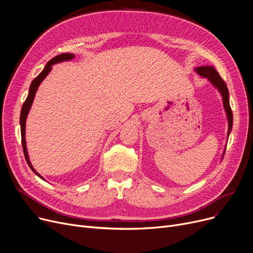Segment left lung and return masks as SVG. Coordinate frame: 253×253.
Here are the masks:
<instances>
[{
	"label": "left lung",
	"mask_w": 253,
	"mask_h": 253,
	"mask_svg": "<svg viewBox=\"0 0 253 253\" xmlns=\"http://www.w3.org/2000/svg\"><path fill=\"white\" fill-rule=\"evenodd\" d=\"M196 73L201 76L202 78H206L208 79V81L211 83V85L213 86L214 88H216L218 90V92L220 93V95L222 97V103H223V109L225 114H227V119H228V124H229V129H228V138L230 136V133L232 131V127H233V113L231 110V105H230V94H229V89L225 85L223 80L220 78L219 74L217 73V71L213 68L212 65H202V66H198V68L195 69ZM225 152V148L223 150L221 159L223 158Z\"/></svg>",
	"instance_id": "1"
}]
</instances>
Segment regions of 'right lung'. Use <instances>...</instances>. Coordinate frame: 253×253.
<instances>
[{
    "mask_svg": "<svg viewBox=\"0 0 253 253\" xmlns=\"http://www.w3.org/2000/svg\"><path fill=\"white\" fill-rule=\"evenodd\" d=\"M73 58H75V54L73 53H62V54H59L55 57H53L51 60H49L47 62V64L45 65L44 70L40 73V75L35 78L33 80V82L30 86V90H29V95L26 97L22 108H21V112H20V130H21V142H22V148H23V153H24V157H25V160L28 162L29 166L31 167V169L35 172V173L40 177L42 178L43 180L44 177L40 175L38 172L35 170V168L33 167L31 161H30V157H29V153H28V149H26V141H25V122H26V118H28V115L30 113V110L32 108V104L34 102L35 99V95H36V92L41 84L43 82V80L48 76V74L50 73V71L52 70V65L55 64V63H59L62 61H69L72 60Z\"/></svg>",
    "mask_w": 253,
    "mask_h": 253,
    "instance_id": "add662e5",
    "label": "right lung"
}]
</instances>
